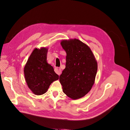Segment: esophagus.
I'll use <instances>...</instances> for the list:
<instances>
[{
  "label": "esophagus",
  "instance_id": "1",
  "mask_svg": "<svg viewBox=\"0 0 130 130\" xmlns=\"http://www.w3.org/2000/svg\"><path fill=\"white\" fill-rule=\"evenodd\" d=\"M54 71L58 75H60L61 73V70L60 68H57V67L55 68L54 69Z\"/></svg>",
  "mask_w": 130,
  "mask_h": 130
}]
</instances>
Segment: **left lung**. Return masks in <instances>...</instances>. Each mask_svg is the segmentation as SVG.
Returning a JSON list of instances; mask_svg holds the SVG:
<instances>
[{
    "instance_id": "1",
    "label": "left lung",
    "mask_w": 130,
    "mask_h": 130,
    "mask_svg": "<svg viewBox=\"0 0 130 130\" xmlns=\"http://www.w3.org/2000/svg\"><path fill=\"white\" fill-rule=\"evenodd\" d=\"M60 44L66 53V67L59 77L62 91L73 99L81 98L94 84L97 62L89 46L79 40H64Z\"/></svg>"
}]
</instances>
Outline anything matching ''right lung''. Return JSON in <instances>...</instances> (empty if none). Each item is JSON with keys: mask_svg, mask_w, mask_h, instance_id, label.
<instances>
[{"mask_svg": "<svg viewBox=\"0 0 130 130\" xmlns=\"http://www.w3.org/2000/svg\"><path fill=\"white\" fill-rule=\"evenodd\" d=\"M48 49L36 48L24 68L26 81L33 93L41 95L47 91L52 83L59 79L53 66L46 61Z\"/></svg>", "mask_w": 130, "mask_h": 130, "instance_id": "right-lung-1", "label": "right lung"}]
</instances>
